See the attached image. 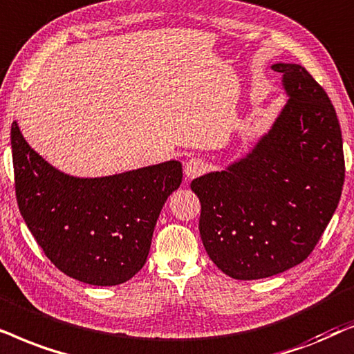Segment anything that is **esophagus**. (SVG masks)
<instances>
[{
    "label": "esophagus",
    "instance_id": "34e87169",
    "mask_svg": "<svg viewBox=\"0 0 354 354\" xmlns=\"http://www.w3.org/2000/svg\"><path fill=\"white\" fill-rule=\"evenodd\" d=\"M205 169V163L202 158H191L185 165V174L187 178H196Z\"/></svg>",
    "mask_w": 354,
    "mask_h": 354
}]
</instances>
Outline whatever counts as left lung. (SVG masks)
Returning <instances> with one entry per match:
<instances>
[{
    "label": "left lung",
    "mask_w": 354,
    "mask_h": 354,
    "mask_svg": "<svg viewBox=\"0 0 354 354\" xmlns=\"http://www.w3.org/2000/svg\"><path fill=\"white\" fill-rule=\"evenodd\" d=\"M272 68L290 97L275 124L246 158L191 183L205 251L236 280L266 279L308 259L345 181L340 122L327 92L303 66Z\"/></svg>",
    "instance_id": "8db88e82"
}]
</instances>
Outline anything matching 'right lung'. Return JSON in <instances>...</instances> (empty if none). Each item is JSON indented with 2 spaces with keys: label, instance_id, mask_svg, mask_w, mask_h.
<instances>
[{
  "label": "right lung",
  "instance_id": "1",
  "mask_svg": "<svg viewBox=\"0 0 354 354\" xmlns=\"http://www.w3.org/2000/svg\"><path fill=\"white\" fill-rule=\"evenodd\" d=\"M16 199L51 263L97 286L128 281L144 267L160 210L183 180L176 160L105 178L55 169L11 126Z\"/></svg>",
  "mask_w": 354,
  "mask_h": 354
}]
</instances>
